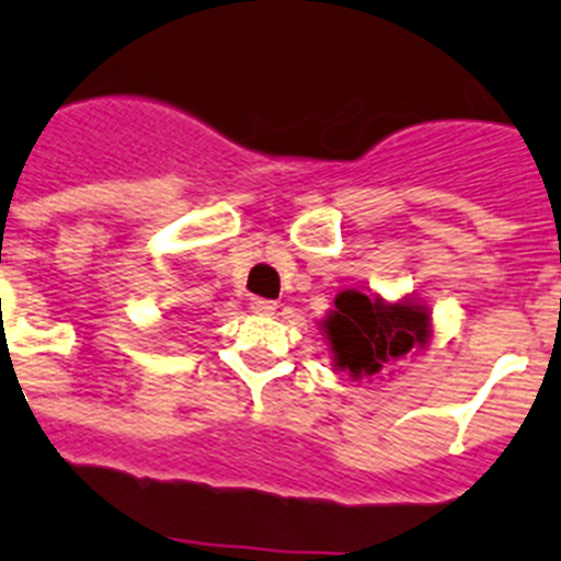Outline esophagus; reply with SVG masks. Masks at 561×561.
I'll return each mask as SVG.
<instances>
[{
  "mask_svg": "<svg viewBox=\"0 0 561 561\" xmlns=\"http://www.w3.org/2000/svg\"><path fill=\"white\" fill-rule=\"evenodd\" d=\"M249 309H252V312H257V314H275L277 304H275V300H266V298H252Z\"/></svg>",
  "mask_w": 561,
  "mask_h": 561,
  "instance_id": "esophagus-1",
  "label": "esophagus"
}]
</instances>
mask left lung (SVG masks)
Masks as SVG:
<instances>
[{"label":"left lung","instance_id":"8db88e82","mask_svg":"<svg viewBox=\"0 0 561 561\" xmlns=\"http://www.w3.org/2000/svg\"><path fill=\"white\" fill-rule=\"evenodd\" d=\"M323 330L337 367L360 378L427 344L430 314L413 300L383 304L350 289L335 298V312L323 321Z\"/></svg>","mask_w":561,"mask_h":561}]
</instances>
